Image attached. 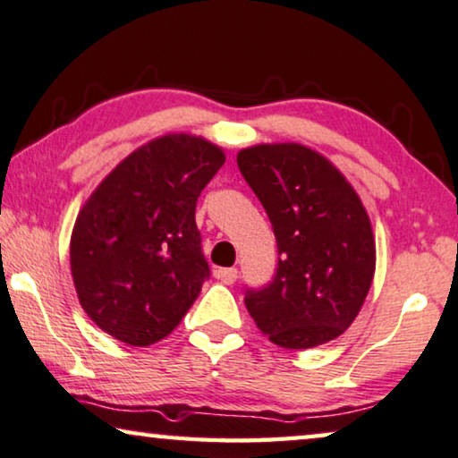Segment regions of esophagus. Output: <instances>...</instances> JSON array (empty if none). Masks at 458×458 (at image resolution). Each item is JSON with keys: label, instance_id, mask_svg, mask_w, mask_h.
I'll list each match as a JSON object with an SVG mask.
<instances>
[{"label": "esophagus", "instance_id": "esophagus-1", "mask_svg": "<svg viewBox=\"0 0 458 458\" xmlns=\"http://www.w3.org/2000/svg\"><path fill=\"white\" fill-rule=\"evenodd\" d=\"M215 278L221 280L223 284H233L237 280V270L235 268H216Z\"/></svg>", "mask_w": 458, "mask_h": 458}]
</instances>
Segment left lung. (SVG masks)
<instances>
[{
	"mask_svg": "<svg viewBox=\"0 0 458 458\" xmlns=\"http://www.w3.org/2000/svg\"><path fill=\"white\" fill-rule=\"evenodd\" d=\"M243 178L270 216L278 268L245 307L266 337L309 350L356 319L377 268L370 216L360 196L319 151L301 143H259L237 153Z\"/></svg>",
	"mask_w": 458,
	"mask_h": 458,
	"instance_id": "1",
	"label": "left lung"
}]
</instances>
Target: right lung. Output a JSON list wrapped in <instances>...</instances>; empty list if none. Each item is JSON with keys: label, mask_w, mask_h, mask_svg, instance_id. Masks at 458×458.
I'll list each match as a JSON object with an SVG mask.
<instances>
[{"label": "right lung", "mask_w": 458, "mask_h": 458, "mask_svg": "<svg viewBox=\"0 0 458 458\" xmlns=\"http://www.w3.org/2000/svg\"><path fill=\"white\" fill-rule=\"evenodd\" d=\"M223 164L208 139L167 132L137 147L83 202L69 262L80 305L102 332L143 348L180 326L210 274L196 200Z\"/></svg>", "instance_id": "add662e5"}]
</instances>
